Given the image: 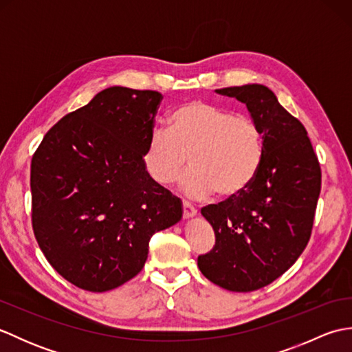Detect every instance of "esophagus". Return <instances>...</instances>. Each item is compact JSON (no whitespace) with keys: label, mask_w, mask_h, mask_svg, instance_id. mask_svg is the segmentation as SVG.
Returning a JSON list of instances; mask_svg holds the SVG:
<instances>
[{"label":"esophagus","mask_w":352,"mask_h":352,"mask_svg":"<svg viewBox=\"0 0 352 352\" xmlns=\"http://www.w3.org/2000/svg\"><path fill=\"white\" fill-rule=\"evenodd\" d=\"M195 216H197L195 208H193L189 203L183 201V218L184 219H192V218H195Z\"/></svg>","instance_id":"esophagus-1"}]
</instances>
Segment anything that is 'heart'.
Instances as JSON below:
<instances>
[{"mask_svg": "<svg viewBox=\"0 0 352 352\" xmlns=\"http://www.w3.org/2000/svg\"><path fill=\"white\" fill-rule=\"evenodd\" d=\"M265 153L263 133L251 118L234 115L206 101L182 104L168 118V130L155 129L146 139L144 166L162 186L175 182L188 164L180 188L203 199L218 190L236 197L256 178Z\"/></svg>", "mask_w": 352, "mask_h": 352, "instance_id": "b5f03b06", "label": "heart"}]
</instances>
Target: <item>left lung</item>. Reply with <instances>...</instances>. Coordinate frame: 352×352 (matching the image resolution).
<instances>
[{
  "mask_svg": "<svg viewBox=\"0 0 352 352\" xmlns=\"http://www.w3.org/2000/svg\"><path fill=\"white\" fill-rule=\"evenodd\" d=\"M243 102L263 133L256 178L242 193L201 208L216 243L198 257L206 278L231 292L267 286L309 243L320 192V166L304 125L263 85L216 89Z\"/></svg>",
  "mask_w": 352,
  "mask_h": 352,
  "instance_id": "1",
  "label": "left lung"
}]
</instances>
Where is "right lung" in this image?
Instances as JSON below:
<instances>
[{"label": "right lung", "mask_w": 352, "mask_h": 352, "mask_svg": "<svg viewBox=\"0 0 352 352\" xmlns=\"http://www.w3.org/2000/svg\"><path fill=\"white\" fill-rule=\"evenodd\" d=\"M162 94L109 87L62 118L32 160V219L50 265L83 290L136 276L155 231L183 216L182 199L144 166Z\"/></svg>", "instance_id": "1"}]
</instances>
